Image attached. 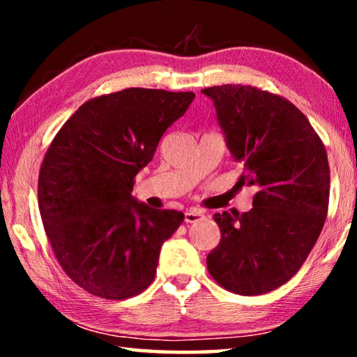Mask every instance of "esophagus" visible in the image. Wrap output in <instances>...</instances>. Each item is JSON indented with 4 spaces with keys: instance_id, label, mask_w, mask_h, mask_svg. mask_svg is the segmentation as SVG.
<instances>
[{
    "instance_id": "1",
    "label": "esophagus",
    "mask_w": 357,
    "mask_h": 357,
    "mask_svg": "<svg viewBox=\"0 0 357 357\" xmlns=\"http://www.w3.org/2000/svg\"><path fill=\"white\" fill-rule=\"evenodd\" d=\"M203 213H198V211H187L184 214V222L185 223H193V222H198L203 219Z\"/></svg>"
}]
</instances>
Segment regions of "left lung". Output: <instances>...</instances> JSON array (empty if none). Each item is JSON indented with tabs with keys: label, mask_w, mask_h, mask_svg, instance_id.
Returning <instances> with one entry per match:
<instances>
[{
	"label": "left lung",
	"mask_w": 357,
	"mask_h": 357,
	"mask_svg": "<svg viewBox=\"0 0 357 357\" xmlns=\"http://www.w3.org/2000/svg\"><path fill=\"white\" fill-rule=\"evenodd\" d=\"M214 100L229 153L243 162L239 184L255 185L253 208L215 214L220 243L208 271L228 291L255 296L298 273L321 233L331 172L324 143L298 107L250 84L202 89Z\"/></svg>",
	"instance_id": "1"
}]
</instances>
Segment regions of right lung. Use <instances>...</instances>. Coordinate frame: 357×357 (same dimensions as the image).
Masks as SVG:
<instances>
[{
  "mask_svg": "<svg viewBox=\"0 0 357 357\" xmlns=\"http://www.w3.org/2000/svg\"><path fill=\"white\" fill-rule=\"evenodd\" d=\"M193 98L146 88L99 96L48 146L38 183L42 223L59 266L84 291L121 301L153 283L160 247L184 214L138 203L132 190Z\"/></svg>",
  "mask_w": 357,
  "mask_h": 357,
  "instance_id": "1",
  "label": "right lung"
}]
</instances>
